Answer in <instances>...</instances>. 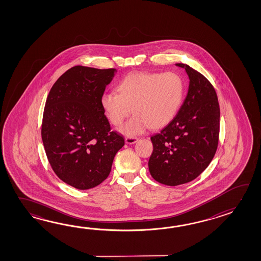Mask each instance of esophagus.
Segmentation results:
<instances>
[{"mask_svg": "<svg viewBox=\"0 0 261 261\" xmlns=\"http://www.w3.org/2000/svg\"><path fill=\"white\" fill-rule=\"evenodd\" d=\"M137 141H138L137 137H132V136H128V137H126V139H125L126 144H135Z\"/></svg>", "mask_w": 261, "mask_h": 261, "instance_id": "1", "label": "esophagus"}]
</instances>
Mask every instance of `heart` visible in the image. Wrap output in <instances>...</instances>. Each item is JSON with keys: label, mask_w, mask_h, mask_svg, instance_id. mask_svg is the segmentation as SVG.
Here are the masks:
<instances>
[{"label": "heart", "mask_w": 261, "mask_h": 261, "mask_svg": "<svg viewBox=\"0 0 261 261\" xmlns=\"http://www.w3.org/2000/svg\"><path fill=\"white\" fill-rule=\"evenodd\" d=\"M117 89L118 93L102 94L101 107L114 126H120L133 109L134 116L121 132L136 135L172 121L182 105L185 83L175 72H133L118 82Z\"/></svg>", "instance_id": "b5f03b06"}]
</instances>
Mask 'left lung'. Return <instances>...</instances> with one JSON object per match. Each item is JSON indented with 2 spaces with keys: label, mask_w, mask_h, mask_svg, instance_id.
Returning a JSON list of instances; mask_svg holds the SVG:
<instances>
[{
  "label": "left lung",
  "mask_w": 261,
  "mask_h": 261,
  "mask_svg": "<svg viewBox=\"0 0 261 261\" xmlns=\"http://www.w3.org/2000/svg\"><path fill=\"white\" fill-rule=\"evenodd\" d=\"M189 77V92L177 115L151 137L150 174L159 183L178 186L198 177L217 152L220 108L216 89L200 72L183 63Z\"/></svg>",
  "instance_id": "left-lung-1"
}]
</instances>
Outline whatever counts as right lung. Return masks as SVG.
Instances as JSON below:
<instances>
[{
	"instance_id": "add662e5",
	"label": "right lung",
	"mask_w": 261,
	"mask_h": 261,
	"mask_svg": "<svg viewBox=\"0 0 261 261\" xmlns=\"http://www.w3.org/2000/svg\"><path fill=\"white\" fill-rule=\"evenodd\" d=\"M117 70L72 67L47 95L42 140L50 166L77 189L97 187L108 177L124 137L112 132L100 98Z\"/></svg>"
}]
</instances>
